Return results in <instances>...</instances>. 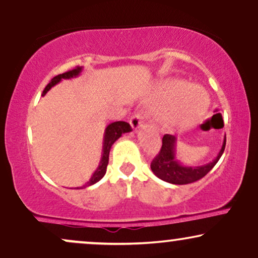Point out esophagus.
Segmentation results:
<instances>
[{
  "label": "esophagus",
  "instance_id": "1",
  "mask_svg": "<svg viewBox=\"0 0 258 258\" xmlns=\"http://www.w3.org/2000/svg\"><path fill=\"white\" fill-rule=\"evenodd\" d=\"M143 119H144V117H143V115L141 114V112H137V114H135L131 117L130 122H131L132 128L135 130V131H138V130L141 128L142 126H143Z\"/></svg>",
  "mask_w": 258,
  "mask_h": 258
}]
</instances>
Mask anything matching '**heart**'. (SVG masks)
I'll use <instances>...</instances> for the list:
<instances>
[{
    "mask_svg": "<svg viewBox=\"0 0 258 258\" xmlns=\"http://www.w3.org/2000/svg\"><path fill=\"white\" fill-rule=\"evenodd\" d=\"M160 94L167 109V119L180 125H189L199 112L205 111L209 105L206 93L197 86L186 85L178 80H170L160 86ZM198 107L194 112L187 110V105Z\"/></svg>",
    "mask_w": 258,
    "mask_h": 258,
    "instance_id": "1",
    "label": "heart"
}]
</instances>
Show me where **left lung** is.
Instances as JSON below:
<instances>
[{"instance_id": "obj_1", "label": "left lung", "mask_w": 258, "mask_h": 258, "mask_svg": "<svg viewBox=\"0 0 258 258\" xmlns=\"http://www.w3.org/2000/svg\"><path fill=\"white\" fill-rule=\"evenodd\" d=\"M176 141L174 136L165 135L162 137L161 149L150 164L154 174L171 184H188L205 177L217 164L226 148V137H224L220 153L215 160L201 166H185L176 158Z\"/></svg>"}]
</instances>
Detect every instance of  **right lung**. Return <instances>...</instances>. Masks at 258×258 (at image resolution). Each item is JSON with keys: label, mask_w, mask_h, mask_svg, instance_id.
<instances>
[{"label": "right lung", "mask_w": 258, "mask_h": 258, "mask_svg": "<svg viewBox=\"0 0 258 258\" xmlns=\"http://www.w3.org/2000/svg\"><path fill=\"white\" fill-rule=\"evenodd\" d=\"M81 72H82V67H78L75 68V69L70 70V72H67L64 74H60V75L54 76V78L51 80V82H49V84L46 86V88L43 90L42 96H44L47 92L51 90L53 86L59 84L61 80L76 78V76H79L80 74H81ZM131 131H132L131 126H130V123L125 122V121H115V122H111L110 125L106 126L105 132H104V139H103L102 158H100L98 167H97V170L94 171V173L92 174L90 180H88L85 185H82L81 188H86V186L94 184V183H97L98 180H100L103 177H104V174L106 172V166H108V162H109V153H110L111 146L121 137V136L123 135V133L131 132Z\"/></svg>", "instance_id": "obj_1"}]
</instances>
